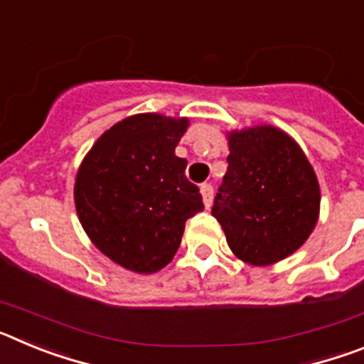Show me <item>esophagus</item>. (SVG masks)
<instances>
[{
    "label": "esophagus",
    "mask_w": 364,
    "mask_h": 364,
    "mask_svg": "<svg viewBox=\"0 0 364 364\" xmlns=\"http://www.w3.org/2000/svg\"><path fill=\"white\" fill-rule=\"evenodd\" d=\"M200 193H202V200H204V205L208 208V210H210V205L213 204V186L202 184Z\"/></svg>",
    "instance_id": "1"
}]
</instances>
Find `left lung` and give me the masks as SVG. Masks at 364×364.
I'll list each match as a JSON object with an SVG mask.
<instances>
[{
	"mask_svg": "<svg viewBox=\"0 0 364 364\" xmlns=\"http://www.w3.org/2000/svg\"><path fill=\"white\" fill-rule=\"evenodd\" d=\"M228 146V171L211 215L240 260L275 264L297 252L317 224L314 167L294 138L273 125L231 131Z\"/></svg>",
	"mask_w": 364,
	"mask_h": 364,
	"instance_id": "8db88e82",
	"label": "left lung"
}]
</instances>
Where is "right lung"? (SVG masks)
I'll list each match as a JSON object with an SVG mask.
<instances>
[{"mask_svg":"<svg viewBox=\"0 0 364 364\" xmlns=\"http://www.w3.org/2000/svg\"><path fill=\"white\" fill-rule=\"evenodd\" d=\"M188 118L142 112L105 131L85 154L74 184L83 230L122 268L154 273L175 257L186 220L204 210L175 147Z\"/></svg>","mask_w":364,"mask_h":364,"instance_id":"obj_1","label":"right lung"}]
</instances>
